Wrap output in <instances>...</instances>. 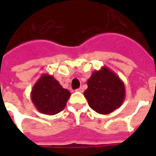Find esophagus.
Wrapping results in <instances>:
<instances>
[{
	"label": "esophagus",
	"instance_id": "34e87169",
	"mask_svg": "<svg viewBox=\"0 0 156 156\" xmlns=\"http://www.w3.org/2000/svg\"><path fill=\"white\" fill-rule=\"evenodd\" d=\"M76 91H78V92H83V88H82V87H80V88H78V89H76Z\"/></svg>",
	"mask_w": 156,
	"mask_h": 156
}]
</instances>
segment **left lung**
I'll return each mask as SVG.
<instances>
[{
  "mask_svg": "<svg viewBox=\"0 0 156 156\" xmlns=\"http://www.w3.org/2000/svg\"><path fill=\"white\" fill-rule=\"evenodd\" d=\"M83 95L92 109L100 115H108L123 105L125 87L115 72L108 67L95 70L88 78Z\"/></svg>",
  "mask_w": 156,
  "mask_h": 156,
  "instance_id": "left-lung-1",
  "label": "left lung"
}]
</instances>
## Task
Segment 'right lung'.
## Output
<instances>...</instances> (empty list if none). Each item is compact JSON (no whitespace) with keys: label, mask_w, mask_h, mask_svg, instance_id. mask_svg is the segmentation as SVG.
<instances>
[{"label":"right lung","mask_w":156,"mask_h":156,"mask_svg":"<svg viewBox=\"0 0 156 156\" xmlns=\"http://www.w3.org/2000/svg\"><path fill=\"white\" fill-rule=\"evenodd\" d=\"M71 96L52 75L43 73L33 85L31 98L35 108L41 114L54 115L63 110Z\"/></svg>","instance_id":"obj_1"}]
</instances>
